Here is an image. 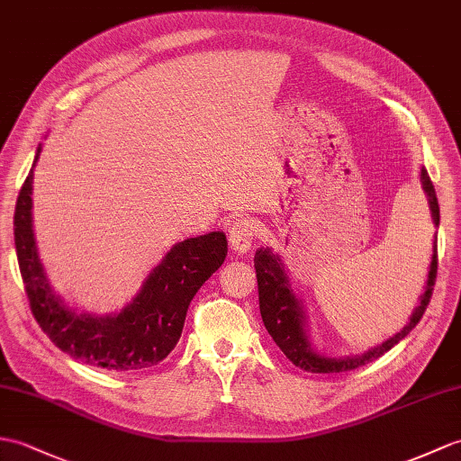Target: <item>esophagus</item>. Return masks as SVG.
<instances>
[{"label":"esophagus","instance_id":"esophagus-1","mask_svg":"<svg viewBox=\"0 0 461 461\" xmlns=\"http://www.w3.org/2000/svg\"><path fill=\"white\" fill-rule=\"evenodd\" d=\"M253 245V228L248 220H235L230 228V248L233 253L245 255Z\"/></svg>","mask_w":461,"mask_h":461}]
</instances>
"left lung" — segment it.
Masks as SVG:
<instances>
[{
  "mask_svg": "<svg viewBox=\"0 0 461 461\" xmlns=\"http://www.w3.org/2000/svg\"><path fill=\"white\" fill-rule=\"evenodd\" d=\"M420 186L428 200V210L434 228L440 226V208H438V198L434 192V185L428 176L426 168H420ZM255 273H257V288H259V310L263 324L269 331L273 341L281 348L285 356L291 359L296 367L310 373H339L357 369L366 363H371L384 356L391 348L399 344L401 339L411 334L412 328L420 322L424 310L430 303L432 286L436 279V233L430 251V265H428L424 291L419 296V306L412 310L409 322L402 326L401 331L387 338L381 344L373 346L361 353H349V356H331V353L318 349L312 331H310L308 312L304 301L296 294L291 275L283 263V257L273 251V248H259L255 251Z\"/></svg>",
  "mask_w": 461,
  "mask_h": 461,
  "instance_id": "1",
  "label": "left lung"
}]
</instances>
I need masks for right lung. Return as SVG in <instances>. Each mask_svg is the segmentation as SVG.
Wrapping results in <instances>:
<instances>
[{
    "instance_id": "right-lung-1",
    "label": "right lung",
    "mask_w": 461,
    "mask_h": 461,
    "mask_svg": "<svg viewBox=\"0 0 461 461\" xmlns=\"http://www.w3.org/2000/svg\"><path fill=\"white\" fill-rule=\"evenodd\" d=\"M39 153L41 143L14 216L19 271L35 320L59 349L92 367L137 371L157 366L180 339L190 301L226 259V233L210 231L175 243L117 312L94 314L72 308L50 285L37 249L31 194Z\"/></svg>"
}]
</instances>
